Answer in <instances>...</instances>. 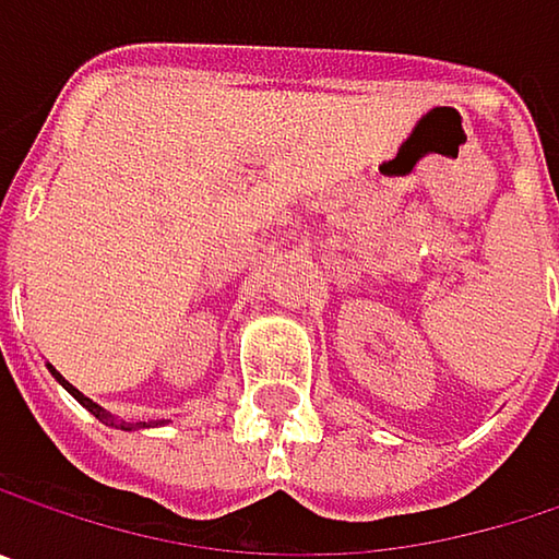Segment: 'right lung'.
Listing matches in <instances>:
<instances>
[{"instance_id":"right-lung-1","label":"right lung","mask_w":559,"mask_h":559,"mask_svg":"<svg viewBox=\"0 0 559 559\" xmlns=\"http://www.w3.org/2000/svg\"><path fill=\"white\" fill-rule=\"evenodd\" d=\"M48 369H51V376H55L57 382H60L63 389L70 391V394H73V397H76V401H80V404H83V407H86V411H90V414H93L96 420H103V424H109V427H119V430H142V427H152V420H148V424H145V420H119L116 414H109L106 407H99V404H96L93 397H86L83 391L73 389V385H70V382H67V379H63V376L57 372L55 366H48ZM155 424H165V420H155Z\"/></svg>"}]
</instances>
